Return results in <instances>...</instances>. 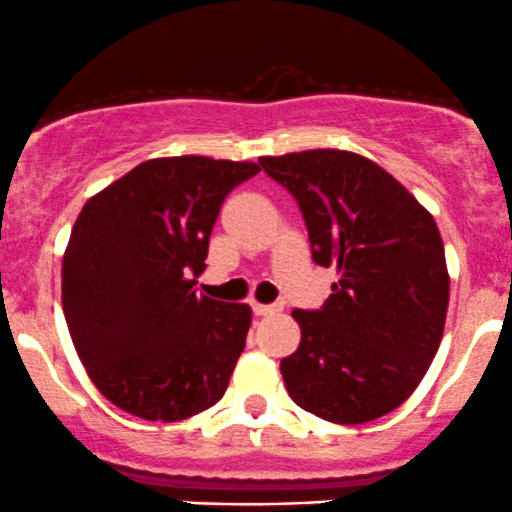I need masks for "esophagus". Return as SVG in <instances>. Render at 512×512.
Instances as JSON below:
<instances>
[{
  "instance_id": "obj_1",
  "label": "esophagus",
  "mask_w": 512,
  "mask_h": 512,
  "mask_svg": "<svg viewBox=\"0 0 512 512\" xmlns=\"http://www.w3.org/2000/svg\"><path fill=\"white\" fill-rule=\"evenodd\" d=\"M251 309H254L256 317H271V314L278 312L275 304H261V302H251Z\"/></svg>"
}]
</instances>
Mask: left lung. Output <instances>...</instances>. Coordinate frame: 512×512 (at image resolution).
Masks as SVG:
<instances>
[{
    "mask_svg": "<svg viewBox=\"0 0 512 512\" xmlns=\"http://www.w3.org/2000/svg\"><path fill=\"white\" fill-rule=\"evenodd\" d=\"M258 164L297 198L312 258L338 280L317 312L295 309L300 346L280 372L297 406L343 426L375 421L416 392L450 302L433 215L363 154L304 149Z\"/></svg>",
    "mask_w": 512,
    "mask_h": 512,
    "instance_id": "left-lung-1",
    "label": "left lung"
}]
</instances>
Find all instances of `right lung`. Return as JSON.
Instances as JSON below:
<instances>
[{"label": "right lung", "mask_w": 512, "mask_h": 512, "mask_svg": "<svg viewBox=\"0 0 512 512\" xmlns=\"http://www.w3.org/2000/svg\"><path fill=\"white\" fill-rule=\"evenodd\" d=\"M254 162L159 157L91 195L62 256V309L86 375L118 409L176 423L225 394L251 307L198 295L222 200Z\"/></svg>", "instance_id": "right-lung-1"}]
</instances>
